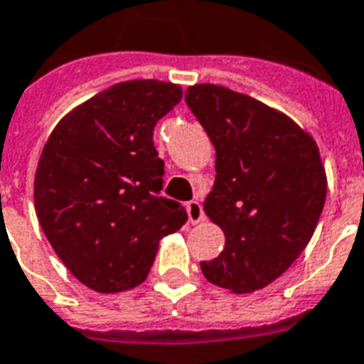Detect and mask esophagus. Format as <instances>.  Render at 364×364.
Wrapping results in <instances>:
<instances>
[{
	"instance_id": "34e87169",
	"label": "esophagus",
	"mask_w": 364,
	"mask_h": 364,
	"mask_svg": "<svg viewBox=\"0 0 364 364\" xmlns=\"http://www.w3.org/2000/svg\"><path fill=\"white\" fill-rule=\"evenodd\" d=\"M185 208H187V214H189L191 224H198L200 220H205V213H203V206H200L198 200H189L185 205Z\"/></svg>"
}]
</instances>
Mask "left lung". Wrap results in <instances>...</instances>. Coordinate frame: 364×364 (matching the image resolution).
<instances>
[{
  "label": "left lung",
  "instance_id": "obj_1",
  "mask_svg": "<svg viewBox=\"0 0 364 364\" xmlns=\"http://www.w3.org/2000/svg\"><path fill=\"white\" fill-rule=\"evenodd\" d=\"M191 112L216 150V179L205 200L226 245L200 261L208 281L253 292L279 279L310 242L328 179L312 136L287 114L214 83L185 91Z\"/></svg>",
  "mask_w": 364,
  "mask_h": 364
}]
</instances>
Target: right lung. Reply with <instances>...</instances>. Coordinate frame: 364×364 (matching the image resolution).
<instances>
[{"label": "right lung", "instance_id": "1", "mask_svg": "<svg viewBox=\"0 0 364 364\" xmlns=\"http://www.w3.org/2000/svg\"><path fill=\"white\" fill-rule=\"evenodd\" d=\"M181 95L158 80L117 83L68 112L44 144L35 175L41 228L97 292L142 284L159 240L187 222L177 200L159 197L164 159L151 140Z\"/></svg>", "mask_w": 364, "mask_h": 364}]
</instances>
